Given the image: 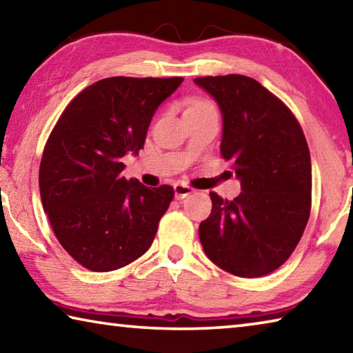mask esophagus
Masks as SVG:
<instances>
[{
    "mask_svg": "<svg viewBox=\"0 0 353 353\" xmlns=\"http://www.w3.org/2000/svg\"><path fill=\"white\" fill-rule=\"evenodd\" d=\"M191 193H193V188L188 187L187 183L179 182V183H176V185H174V196H176V199H183V198H187V196H188V194H191Z\"/></svg>",
    "mask_w": 353,
    "mask_h": 353,
    "instance_id": "1",
    "label": "esophagus"
}]
</instances>
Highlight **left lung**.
Returning <instances> with one entry per match:
<instances>
[{
	"mask_svg": "<svg viewBox=\"0 0 353 353\" xmlns=\"http://www.w3.org/2000/svg\"><path fill=\"white\" fill-rule=\"evenodd\" d=\"M223 117L221 154L241 193H210L212 213L199 225L205 255L238 277H261L288 260L312 207V160L301 124L260 82L241 74L194 79Z\"/></svg>",
	"mask_w": 353,
	"mask_h": 353,
	"instance_id": "8db88e82",
	"label": "left lung"
}]
</instances>
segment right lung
Instances as JSON below:
<instances>
[{
    "label": "right lung",
    "mask_w": 353,
    "mask_h": 353,
    "mask_svg": "<svg viewBox=\"0 0 353 353\" xmlns=\"http://www.w3.org/2000/svg\"><path fill=\"white\" fill-rule=\"evenodd\" d=\"M182 81L107 77L77 94L52 129L39 172L41 204L59 243L87 270H119L151 248L174 190L126 181L121 160L139 154L155 110Z\"/></svg>",
    "instance_id": "right-lung-1"
}]
</instances>
